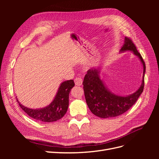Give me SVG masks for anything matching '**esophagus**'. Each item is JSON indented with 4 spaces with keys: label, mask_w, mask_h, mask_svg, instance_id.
Segmentation results:
<instances>
[{
    "label": "esophagus",
    "mask_w": 159,
    "mask_h": 159,
    "mask_svg": "<svg viewBox=\"0 0 159 159\" xmlns=\"http://www.w3.org/2000/svg\"><path fill=\"white\" fill-rule=\"evenodd\" d=\"M74 82H75V84L76 85L80 86V85H82L83 81H82V79L80 78H75V80H74Z\"/></svg>",
    "instance_id": "esophagus-1"
}]
</instances>
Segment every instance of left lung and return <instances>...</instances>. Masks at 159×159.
I'll list each match as a JSON object with an SVG mask.
<instances>
[{
	"label": "left lung",
	"mask_w": 159,
	"mask_h": 159,
	"mask_svg": "<svg viewBox=\"0 0 159 159\" xmlns=\"http://www.w3.org/2000/svg\"><path fill=\"white\" fill-rule=\"evenodd\" d=\"M132 51L139 57L143 65L142 84L139 89L131 95L119 96L107 89L99 75V68L90 69L85 74L83 81L85 98L88 106L93 114L100 118L117 117L125 113L135 103L141 95L145 85V63L135 45L129 38H125V43L121 52Z\"/></svg>",
	"instance_id": "obj_1"
}]
</instances>
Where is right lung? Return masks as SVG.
Wrapping results in <instances>:
<instances>
[{"instance_id":"1","label":"right lung","mask_w":159,"mask_h":159,"mask_svg":"<svg viewBox=\"0 0 159 159\" xmlns=\"http://www.w3.org/2000/svg\"><path fill=\"white\" fill-rule=\"evenodd\" d=\"M75 85L73 80L62 82L52 102L46 107L33 109L24 106L17 102L22 109L33 119L43 122H53L64 116L69 105V93Z\"/></svg>"}]
</instances>
